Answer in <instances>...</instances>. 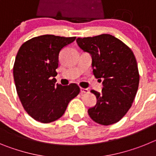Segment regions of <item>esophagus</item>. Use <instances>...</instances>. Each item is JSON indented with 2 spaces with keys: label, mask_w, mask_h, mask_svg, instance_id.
<instances>
[{
  "label": "esophagus",
  "mask_w": 156,
  "mask_h": 156,
  "mask_svg": "<svg viewBox=\"0 0 156 156\" xmlns=\"http://www.w3.org/2000/svg\"><path fill=\"white\" fill-rule=\"evenodd\" d=\"M80 93L81 94H87L89 93V90L86 88H80Z\"/></svg>",
  "instance_id": "1"
}]
</instances>
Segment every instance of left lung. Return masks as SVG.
Masks as SVG:
<instances>
[{"label": "left lung", "instance_id": "8db88e82", "mask_svg": "<svg viewBox=\"0 0 156 156\" xmlns=\"http://www.w3.org/2000/svg\"><path fill=\"white\" fill-rule=\"evenodd\" d=\"M78 46L92 58L94 76L101 81V92L90 90L97 103L88 109L94 122L108 126L120 120L131 107L139 84L137 64L133 51L110 34L77 38Z\"/></svg>", "mask_w": 156, "mask_h": 156}]
</instances>
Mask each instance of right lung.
Segmentation results:
<instances>
[{"label": "right lung", "instance_id": "right-lung-1", "mask_svg": "<svg viewBox=\"0 0 156 156\" xmlns=\"http://www.w3.org/2000/svg\"><path fill=\"white\" fill-rule=\"evenodd\" d=\"M76 37H36L25 42L17 53L13 76L23 108L38 122L48 123L62 116L69 103L80 93L76 83H55L58 55Z\"/></svg>", "mask_w": 156, "mask_h": 156}]
</instances>
